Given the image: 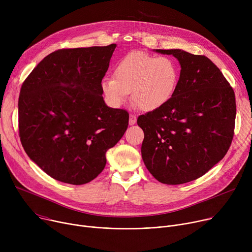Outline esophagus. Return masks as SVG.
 <instances>
[{"instance_id":"34e87169","label":"esophagus","mask_w":252,"mask_h":252,"mask_svg":"<svg viewBox=\"0 0 252 252\" xmlns=\"http://www.w3.org/2000/svg\"><path fill=\"white\" fill-rule=\"evenodd\" d=\"M135 123H136V117L134 116V114L130 113V114H129V121H128V124H129L130 126H132V125H134Z\"/></svg>"}]
</instances>
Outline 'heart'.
Listing matches in <instances>:
<instances>
[{
    "label": "heart",
    "mask_w": 252,
    "mask_h": 252,
    "mask_svg": "<svg viewBox=\"0 0 252 252\" xmlns=\"http://www.w3.org/2000/svg\"><path fill=\"white\" fill-rule=\"evenodd\" d=\"M180 78L178 64L169 57H158L144 51L124 56L113 71L104 78L102 93L113 107H120L128 94L135 106L153 111L164 106L174 95Z\"/></svg>",
    "instance_id": "heart-1"
}]
</instances>
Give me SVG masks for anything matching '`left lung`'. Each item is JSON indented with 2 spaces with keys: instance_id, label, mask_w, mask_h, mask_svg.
<instances>
[{
  "instance_id": "left-lung-1",
  "label": "left lung",
  "mask_w": 252,
  "mask_h": 252,
  "mask_svg": "<svg viewBox=\"0 0 252 252\" xmlns=\"http://www.w3.org/2000/svg\"><path fill=\"white\" fill-rule=\"evenodd\" d=\"M156 51L175 56L181 73L172 98L138 118L145 133L142 157L158 182L184 184L207 173L229 150L235 126V94L206 56L180 49Z\"/></svg>"
}]
</instances>
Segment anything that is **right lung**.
Masks as SVG:
<instances>
[{
  "mask_svg": "<svg viewBox=\"0 0 252 252\" xmlns=\"http://www.w3.org/2000/svg\"><path fill=\"white\" fill-rule=\"evenodd\" d=\"M116 44L56 50L24 80L19 96V135L34 163L53 179L82 185L106 164L122 139L128 112L105 105L101 81Z\"/></svg>",
  "mask_w": 252,
  "mask_h": 252,
  "instance_id": "1",
  "label": "right lung"
}]
</instances>
